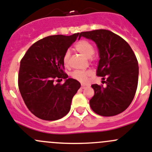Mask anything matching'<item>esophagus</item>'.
<instances>
[{"label": "esophagus", "mask_w": 152, "mask_h": 152, "mask_svg": "<svg viewBox=\"0 0 152 152\" xmlns=\"http://www.w3.org/2000/svg\"><path fill=\"white\" fill-rule=\"evenodd\" d=\"M81 88L83 89H85L86 88H87V86H86V85H82V86H81Z\"/></svg>", "instance_id": "esophagus-1"}]
</instances>
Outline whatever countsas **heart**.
Wrapping results in <instances>:
<instances>
[{"label": "heart", "instance_id": "heart-1", "mask_svg": "<svg viewBox=\"0 0 152 152\" xmlns=\"http://www.w3.org/2000/svg\"><path fill=\"white\" fill-rule=\"evenodd\" d=\"M74 48L79 53L82 54L87 58H90L91 60L93 61L96 58V55L94 54V47L93 44L86 39H81L78 41ZM69 56H70L69 51H66L63 56V62L65 66L69 64ZM91 75V70H75L71 73V77L80 83H86L88 80V76Z\"/></svg>", "mask_w": 152, "mask_h": 152}]
</instances>
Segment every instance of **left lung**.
<instances>
[{
	"label": "left lung",
	"instance_id": "obj_1",
	"mask_svg": "<svg viewBox=\"0 0 152 152\" xmlns=\"http://www.w3.org/2000/svg\"><path fill=\"white\" fill-rule=\"evenodd\" d=\"M96 42L100 53L97 76L103 85L93 84L94 95L90 100L91 110L110 117L123 113L134 100L137 89L139 66L131 47L123 38L108 30L81 32L79 37Z\"/></svg>",
	"mask_w": 152,
	"mask_h": 152
}]
</instances>
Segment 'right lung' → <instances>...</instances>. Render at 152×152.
I'll use <instances>...</instances> for the list:
<instances>
[{
	"label": "right lung",
	"mask_w": 152,
	"mask_h": 152,
	"mask_svg": "<svg viewBox=\"0 0 152 152\" xmlns=\"http://www.w3.org/2000/svg\"><path fill=\"white\" fill-rule=\"evenodd\" d=\"M79 34L46 37L34 42L21 60L18 89L28 110L39 118L55 121L70 110L80 83L71 78L58 83L68 77L63 56Z\"/></svg>",
	"instance_id": "right-lung-1"
}]
</instances>
